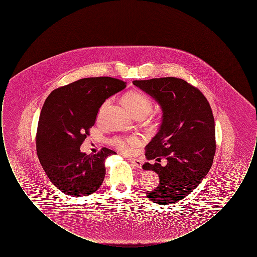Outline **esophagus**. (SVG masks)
<instances>
[{
  "label": "esophagus",
  "mask_w": 257,
  "mask_h": 257,
  "mask_svg": "<svg viewBox=\"0 0 257 257\" xmlns=\"http://www.w3.org/2000/svg\"><path fill=\"white\" fill-rule=\"evenodd\" d=\"M129 161H130L131 165H133L136 168H142V166H143V162L141 160L130 159Z\"/></svg>",
  "instance_id": "34e87169"
}]
</instances>
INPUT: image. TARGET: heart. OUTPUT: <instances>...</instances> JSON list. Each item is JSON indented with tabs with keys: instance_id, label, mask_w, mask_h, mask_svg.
<instances>
[{
	"instance_id": "heart-1",
	"label": "heart",
	"mask_w": 257,
	"mask_h": 257,
	"mask_svg": "<svg viewBox=\"0 0 257 257\" xmlns=\"http://www.w3.org/2000/svg\"><path fill=\"white\" fill-rule=\"evenodd\" d=\"M123 102L126 105V107L133 113L134 116L138 115H144L147 116V114L152 110L153 102L151 98L147 94L138 91L132 90L127 92L123 96ZM110 104V99L106 100L100 107L98 110L97 119L100 120L103 116V113L107 107ZM111 145L116 147L118 150H120L122 153L126 155H130L134 152L135 148L140 145L141 141L137 137H129V138H123V137H114L110 141Z\"/></svg>"
}]
</instances>
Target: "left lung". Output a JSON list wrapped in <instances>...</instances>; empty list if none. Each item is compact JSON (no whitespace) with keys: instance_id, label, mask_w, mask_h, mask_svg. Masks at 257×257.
I'll list each match as a JSON object with an SVG mask.
<instances>
[{"instance_id":"8db88e82","label":"left lung","mask_w":257,"mask_h":257,"mask_svg":"<svg viewBox=\"0 0 257 257\" xmlns=\"http://www.w3.org/2000/svg\"><path fill=\"white\" fill-rule=\"evenodd\" d=\"M154 98L163 110L159 131L146 147L148 160L143 169L159 174L160 183L147 196L157 204H172L191 194L212 167L216 152L215 120L203 93L182 79L174 77L134 81Z\"/></svg>"}]
</instances>
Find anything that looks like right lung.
I'll return each mask as SVG.
<instances>
[{"mask_svg":"<svg viewBox=\"0 0 257 257\" xmlns=\"http://www.w3.org/2000/svg\"><path fill=\"white\" fill-rule=\"evenodd\" d=\"M125 86L126 82L110 77L84 78L54 89L46 98L37 125V156L50 181L62 193L86 196L103 183L105 160L115 152L102 147L87 155L80 147L101 105Z\"/></svg>","mask_w":257,"mask_h":257,"instance_id":"right-lung-1","label":"right lung"}]
</instances>
